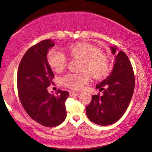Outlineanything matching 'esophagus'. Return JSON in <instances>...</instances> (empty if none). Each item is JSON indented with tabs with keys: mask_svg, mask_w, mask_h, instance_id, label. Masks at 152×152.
<instances>
[{
	"mask_svg": "<svg viewBox=\"0 0 152 152\" xmlns=\"http://www.w3.org/2000/svg\"><path fill=\"white\" fill-rule=\"evenodd\" d=\"M70 96H78L80 95V93H77V92H74V91H70L69 92Z\"/></svg>",
	"mask_w": 152,
	"mask_h": 152,
	"instance_id": "34e87169",
	"label": "esophagus"
}]
</instances>
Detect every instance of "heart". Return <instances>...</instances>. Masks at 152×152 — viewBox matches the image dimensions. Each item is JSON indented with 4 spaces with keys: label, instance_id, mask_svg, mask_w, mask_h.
<instances>
[{
    "label": "heart",
    "instance_id": "heart-1",
    "mask_svg": "<svg viewBox=\"0 0 152 152\" xmlns=\"http://www.w3.org/2000/svg\"><path fill=\"white\" fill-rule=\"evenodd\" d=\"M70 57L82 60L79 73H68L61 79V84L73 90H80L88 82L91 75L96 80L107 77L111 70L108 56L100 49L87 43H77L68 48ZM48 62L55 71L60 72L65 69L68 59L65 54L53 49L48 53Z\"/></svg>",
    "mask_w": 152,
    "mask_h": 152
}]
</instances>
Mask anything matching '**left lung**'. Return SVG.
Returning a JSON list of instances; mask_svg holds the SVG:
<instances>
[{
  "instance_id": "obj_1",
  "label": "left lung",
  "mask_w": 152,
  "mask_h": 152,
  "mask_svg": "<svg viewBox=\"0 0 152 152\" xmlns=\"http://www.w3.org/2000/svg\"><path fill=\"white\" fill-rule=\"evenodd\" d=\"M115 60L111 75L96 85L103 95L92 96L86 108L87 117L98 125L106 126L117 122L127 109L134 93L135 77L132 64L124 52L115 53L116 47L111 48Z\"/></svg>"
}]
</instances>
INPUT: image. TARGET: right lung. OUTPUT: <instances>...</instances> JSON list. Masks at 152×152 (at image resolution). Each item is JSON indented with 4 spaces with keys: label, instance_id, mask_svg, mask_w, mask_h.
I'll return each mask as SVG.
<instances>
[{
    "label": "right lung",
    "instance_id": "obj_1",
    "mask_svg": "<svg viewBox=\"0 0 152 152\" xmlns=\"http://www.w3.org/2000/svg\"><path fill=\"white\" fill-rule=\"evenodd\" d=\"M51 39L41 41L30 48L20 60L17 72L18 94L25 111L41 125L54 127L66 118L65 102L69 93L58 90L51 95L47 88L53 84L54 73L47 61Z\"/></svg>",
    "mask_w": 152,
    "mask_h": 152
}]
</instances>
